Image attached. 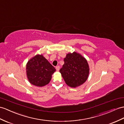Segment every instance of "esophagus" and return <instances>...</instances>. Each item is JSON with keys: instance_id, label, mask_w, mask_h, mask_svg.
I'll list each match as a JSON object with an SVG mask.
<instances>
[{"instance_id": "34e87169", "label": "esophagus", "mask_w": 124, "mask_h": 124, "mask_svg": "<svg viewBox=\"0 0 124 124\" xmlns=\"http://www.w3.org/2000/svg\"><path fill=\"white\" fill-rule=\"evenodd\" d=\"M56 70H57V71H58V70H59V66H56Z\"/></svg>"}]
</instances>
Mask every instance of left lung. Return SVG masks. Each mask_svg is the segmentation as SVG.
I'll return each mask as SVG.
<instances>
[{"instance_id": "obj_1", "label": "left lung", "mask_w": 124, "mask_h": 124, "mask_svg": "<svg viewBox=\"0 0 124 124\" xmlns=\"http://www.w3.org/2000/svg\"><path fill=\"white\" fill-rule=\"evenodd\" d=\"M64 64L60 69L66 84L76 87L85 82L89 75V66L85 58L76 52L69 53L64 59Z\"/></svg>"}]
</instances>
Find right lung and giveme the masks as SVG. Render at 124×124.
<instances>
[{"label":"right lung","instance_id":"1","mask_svg":"<svg viewBox=\"0 0 124 124\" xmlns=\"http://www.w3.org/2000/svg\"><path fill=\"white\" fill-rule=\"evenodd\" d=\"M56 69L43 55H37L30 59L26 65L28 79L32 85L42 87L47 85L52 79Z\"/></svg>","mask_w":124,"mask_h":124}]
</instances>
